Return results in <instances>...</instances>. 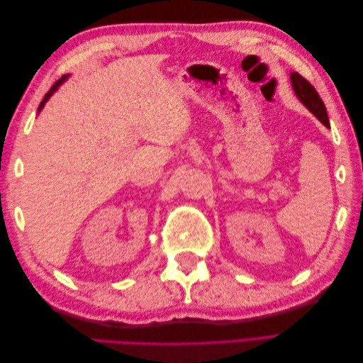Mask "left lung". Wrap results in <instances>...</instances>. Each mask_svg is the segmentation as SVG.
Returning a JSON list of instances; mask_svg holds the SVG:
<instances>
[{
  "label": "left lung",
  "instance_id": "left-lung-1",
  "mask_svg": "<svg viewBox=\"0 0 363 363\" xmlns=\"http://www.w3.org/2000/svg\"><path fill=\"white\" fill-rule=\"evenodd\" d=\"M291 82H292V87L296 94V96L300 98V101L309 108V111L321 121V123L325 127H330L328 124V116H327V111L325 106L321 100L320 94L316 92L315 87L311 84L309 80H306L303 75H300L298 72H292L291 74Z\"/></svg>",
  "mask_w": 363,
  "mask_h": 363
}]
</instances>
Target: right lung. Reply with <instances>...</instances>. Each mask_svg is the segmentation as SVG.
Returning a JSON list of instances; mask_svg holds the SVG:
<instances>
[{
	"label": "right lung",
	"mask_w": 363,
	"mask_h": 363,
	"mask_svg": "<svg viewBox=\"0 0 363 363\" xmlns=\"http://www.w3.org/2000/svg\"><path fill=\"white\" fill-rule=\"evenodd\" d=\"M65 79H67V75H63L60 80H57L56 83H54V84L51 86V89H50V91H48L47 94H45V96H43V100L40 101V104H39V108H38V112H39V111H42V107H43V104H45V103L48 101V98H50V96H51V95L54 94V91H56V89H57V87H59V84H62V82H65Z\"/></svg>",
	"instance_id": "1"
}]
</instances>
